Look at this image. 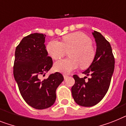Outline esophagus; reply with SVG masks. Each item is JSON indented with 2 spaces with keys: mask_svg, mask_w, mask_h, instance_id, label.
Segmentation results:
<instances>
[{
  "mask_svg": "<svg viewBox=\"0 0 126 126\" xmlns=\"http://www.w3.org/2000/svg\"><path fill=\"white\" fill-rule=\"evenodd\" d=\"M64 79H67V77H68V76L67 75H64Z\"/></svg>",
  "mask_w": 126,
  "mask_h": 126,
  "instance_id": "esophagus-1",
  "label": "esophagus"
}]
</instances>
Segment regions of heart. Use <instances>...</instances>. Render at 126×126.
Listing matches in <instances>:
<instances>
[{"label":"heart","instance_id":"b5f03b06","mask_svg":"<svg viewBox=\"0 0 126 126\" xmlns=\"http://www.w3.org/2000/svg\"><path fill=\"white\" fill-rule=\"evenodd\" d=\"M47 53L53 59L58 60L64 57L69 51V58L55 62L54 68L57 71L69 74L79 67L86 69L93 63L96 51L91 39L85 33L76 32L64 35L62 42L52 40L46 46Z\"/></svg>","mask_w":126,"mask_h":126}]
</instances>
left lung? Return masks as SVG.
Listing matches in <instances>:
<instances>
[{
    "label": "left lung",
    "instance_id": "1",
    "mask_svg": "<svg viewBox=\"0 0 126 126\" xmlns=\"http://www.w3.org/2000/svg\"><path fill=\"white\" fill-rule=\"evenodd\" d=\"M93 35L96 43V56L91 65L83 73L86 77L73 75L75 83L71 88L73 98L81 106L91 107L102 100L110 88L115 68V57L110 42L98 32ZM87 78V77H86Z\"/></svg>",
    "mask_w": 126,
    "mask_h": 126
}]
</instances>
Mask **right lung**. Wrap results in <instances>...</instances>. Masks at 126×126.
<instances>
[{"label": "right lung", "mask_w": 126, "mask_h": 126, "mask_svg": "<svg viewBox=\"0 0 126 126\" xmlns=\"http://www.w3.org/2000/svg\"><path fill=\"white\" fill-rule=\"evenodd\" d=\"M46 35L32 33L24 37L15 49L13 75L20 94L32 108L43 110L51 107L56 100V89L64 80L56 72L40 81L51 69L53 61L46 49Z\"/></svg>", "instance_id": "obj_1"}]
</instances>
